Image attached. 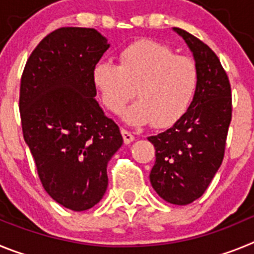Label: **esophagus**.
Wrapping results in <instances>:
<instances>
[{
    "label": "esophagus",
    "mask_w": 254,
    "mask_h": 254,
    "mask_svg": "<svg viewBox=\"0 0 254 254\" xmlns=\"http://www.w3.org/2000/svg\"><path fill=\"white\" fill-rule=\"evenodd\" d=\"M121 133H122L123 141H125V143H131L132 141L134 140L133 134H132L129 131H127V129H126V128L121 129Z\"/></svg>",
    "instance_id": "1"
}]
</instances>
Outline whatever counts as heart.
Returning a JSON list of instances; mask_svg holds the SVG:
<instances>
[{"label":"heart","mask_w":254,"mask_h":254,"mask_svg":"<svg viewBox=\"0 0 254 254\" xmlns=\"http://www.w3.org/2000/svg\"><path fill=\"white\" fill-rule=\"evenodd\" d=\"M91 78L108 111L120 113L136 95L137 100L123 112L126 122H151L163 128L188 109L198 84V71L194 61L177 56L167 44L141 39L121 49L118 64L99 61Z\"/></svg>","instance_id":"1"}]
</instances>
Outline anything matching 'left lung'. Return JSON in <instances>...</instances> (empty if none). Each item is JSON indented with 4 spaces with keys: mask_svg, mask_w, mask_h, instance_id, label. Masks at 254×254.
Returning <instances> with one entry per match:
<instances>
[{
    "mask_svg": "<svg viewBox=\"0 0 254 254\" xmlns=\"http://www.w3.org/2000/svg\"><path fill=\"white\" fill-rule=\"evenodd\" d=\"M174 30L193 53L198 84L187 112L169 129L149 137L156 158L150 182L167 202L188 205L205 193L223 163L232 121V86L207 44L183 29Z\"/></svg>",
    "mask_w": 254,
    "mask_h": 254,
    "instance_id": "obj_1",
    "label": "left lung"
}]
</instances>
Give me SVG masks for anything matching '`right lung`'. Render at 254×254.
<instances>
[{
    "label": "right lung",
    "mask_w": 254,
    "mask_h": 254,
    "mask_svg": "<svg viewBox=\"0 0 254 254\" xmlns=\"http://www.w3.org/2000/svg\"><path fill=\"white\" fill-rule=\"evenodd\" d=\"M109 48L91 28H60L31 52L20 81L24 140L56 202L95 206L108 187L107 165L122 146L120 127L94 99L93 68Z\"/></svg>",
    "instance_id": "add662e5"
}]
</instances>
